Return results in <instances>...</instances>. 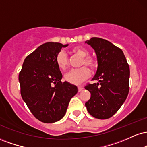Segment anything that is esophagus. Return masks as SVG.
<instances>
[{"label":"esophagus","mask_w":147,"mask_h":147,"mask_svg":"<svg viewBox=\"0 0 147 147\" xmlns=\"http://www.w3.org/2000/svg\"><path fill=\"white\" fill-rule=\"evenodd\" d=\"M84 89V87L82 86H78V91L79 92H81L82 90Z\"/></svg>","instance_id":"obj_1"}]
</instances>
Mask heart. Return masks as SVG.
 <instances>
[{
	"mask_svg": "<svg viewBox=\"0 0 147 147\" xmlns=\"http://www.w3.org/2000/svg\"><path fill=\"white\" fill-rule=\"evenodd\" d=\"M71 52L82 58L80 65H86L91 69H94L97 67V61L92 57H88L89 52L86 48L79 46L75 47L72 49ZM56 63L61 70H64L66 69L68 64V59L65 52L61 51L57 54ZM89 76H90V71L86 67L84 66L67 72L64 76V78L70 84H79L85 79L88 78Z\"/></svg>",
	"mask_w": 147,
	"mask_h": 147,
	"instance_id": "b5f03b06",
	"label": "heart"
}]
</instances>
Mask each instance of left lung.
Returning a JSON list of instances; mask_svg holds the SVG:
<instances>
[{
	"instance_id": "1",
	"label": "left lung",
	"mask_w": 147,
	"mask_h": 147,
	"mask_svg": "<svg viewBox=\"0 0 147 147\" xmlns=\"http://www.w3.org/2000/svg\"><path fill=\"white\" fill-rule=\"evenodd\" d=\"M85 43L94 49L98 64L92 79L98 82L85 86L90 92L85 105L92 117L108 119L119 110L129 94V65L122 50L110 41L92 37Z\"/></svg>"
}]
</instances>
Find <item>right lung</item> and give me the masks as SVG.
Listing matches in <instances>:
<instances>
[{"label": "right lung", "mask_w": 147, "mask_h": 147, "mask_svg": "<svg viewBox=\"0 0 147 147\" xmlns=\"http://www.w3.org/2000/svg\"><path fill=\"white\" fill-rule=\"evenodd\" d=\"M68 45L54 42L41 45L25 59L18 75L22 98L42 122L62 119L70 99L78 91L73 84L61 82L62 74L56 63L57 54Z\"/></svg>", "instance_id": "add662e5"}]
</instances>
